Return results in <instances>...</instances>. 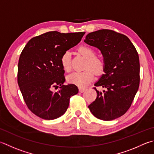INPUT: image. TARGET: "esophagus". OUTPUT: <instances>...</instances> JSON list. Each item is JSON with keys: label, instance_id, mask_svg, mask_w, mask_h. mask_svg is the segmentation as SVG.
<instances>
[{"label": "esophagus", "instance_id": "34e87169", "mask_svg": "<svg viewBox=\"0 0 154 154\" xmlns=\"http://www.w3.org/2000/svg\"><path fill=\"white\" fill-rule=\"evenodd\" d=\"M85 88H82V87H79V91L81 93L84 92V91H85Z\"/></svg>", "mask_w": 154, "mask_h": 154}]
</instances>
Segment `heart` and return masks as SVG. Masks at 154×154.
Wrapping results in <instances>:
<instances>
[{
    "mask_svg": "<svg viewBox=\"0 0 154 154\" xmlns=\"http://www.w3.org/2000/svg\"><path fill=\"white\" fill-rule=\"evenodd\" d=\"M78 52L87 59L85 71L74 72L67 77V81L71 84L79 87H85L92 82L95 73L97 75L102 73L105 69V62L100 57H96L95 51L88 46H81L78 48ZM61 64L66 72L71 69L70 53L66 51L61 57Z\"/></svg>",
    "mask_w": 154,
    "mask_h": 154,
    "instance_id": "b5f03b06",
    "label": "heart"
}]
</instances>
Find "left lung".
Returning a JSON list of instances; mask_svg holds the SVG:
<instances>
[{
    "instance_id": "obj_1",
    "label": "left lung",
    "mask_w": 154,
    "mask_h": 154,
    "mask_svg": "<svg viewBox=\"0 0 154 154\" xmlns=\"http://www.w3.org/2000/svg\"><path fill=\"white\" fill-rule=\"evenodd\" d=\"M86 43L101 51L104 57L105 73L96 87L105 89L97 91L95 100L89 110L97 118L111 121L122 116L131 107L140 85V59L134 45L129 38L109 29L89 33Z\"/></svg>"
}]
</instances>
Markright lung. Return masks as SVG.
I'll use <instances>...</instances> for the list:
<instances>
[{
	"mask_svg": "<svg viewBox=\"0 0 154 154\" xmlns=\"http://www.w3.org/2000/svg\"><path fill=\"white\" fill-rule=\"evenodd\" d=\"M85 32L50 31L32 38L24 47L18 63L17 81L29 109L46 120L64 114L71 96L78 93L73 84L65 86L62 55L81 41ZM61 86L57 92L52 89Z\"/></svg>",
	"mask_w": 154,
	"mask_h": 154,
	"instance_id": "obj_1",
	"label": "right lung"
}]
</instances>
